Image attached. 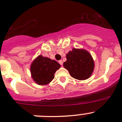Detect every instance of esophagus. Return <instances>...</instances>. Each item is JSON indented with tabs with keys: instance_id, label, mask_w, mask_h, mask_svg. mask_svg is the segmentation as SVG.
<instances>
[{
	"instance_id": "1",
	"label": "esophagus",
	"mask_w": 122,
	"mask_h": 122,
	"mask_svg": "<svg viewBox=\"0 0 122 122\" xmlns=\"http://www.w3.org/2000/svg\"><path fill=\"white\" fill-rule=\"evenodd\" d=\"M59 64H60L61 66H62V64H63V61H62V60H60V61H59Z\"/></svg>"
}]
</instances>
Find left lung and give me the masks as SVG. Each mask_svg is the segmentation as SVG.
I'll use <instances>...</instances> for the list:
<instances>
[{"label":"left lung","mask_w":122,"mask_h":122,"mask_svg":"<svg viewBox=\"0 0 122 122\" xmlns=\"http://www.w3.org/2000/svg\"><path fill=\"white\" fill-rule=\"evenodd\" d=\"M67 61L63 66L72 77L79 80L89 78L93 72L94 63L92 55L84 50L74 48L66 55Z\"/></svg>","instance_id":"left-lung-1"}]
</instances>
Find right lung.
<instances>
[{
	"label": "right lung",
	"mask_w": 122,
	"mask_h": 122,
	"mask_svg": "<svg viewBox=\"0 0 122 122\" xmlns=\"http://www.w3.org/2000/svg\"><path fill=\"white\" fill-rule=\"evenodd\" d=\"M61 66L55 60L38 56L32 63L30 72L34 80L39 85H46L54 78L55 71Z\"/></svg>",
	"instance_id": "obj_1"
}]
</instances>
